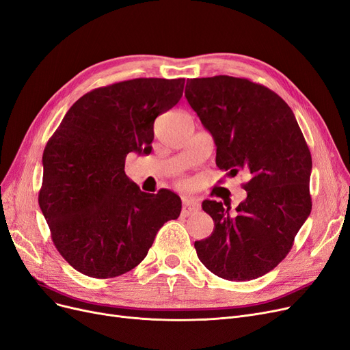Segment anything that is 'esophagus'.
<instances>
[{"mask_svg":"<svg viewBox=\"0 0 350 350\" xmlns=\"http://www.w3.org/2000/svg\"><path fill=\"white\" fill-rule=\"evenodd\" d=\"M199 208H200L199 202L191 200V199L185 200L183 206H181V215H183V216H190V215H193V213H196Z\"/></svg>","mask_w":350,"mask_h":350,"instance_id":"esophagus-1","label":"esophagus"}]
</instances>
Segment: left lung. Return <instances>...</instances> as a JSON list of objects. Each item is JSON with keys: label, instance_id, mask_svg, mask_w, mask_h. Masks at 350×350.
<instances>
[{"label": "left lung", "instance_id": "obj_1", "mask_svg": "<svg viewBox=\"0 0 350 350\" xmlns=\"http://www.w3.org/2000/svg\"><path fill=\"white\" fill-rule=\"evenodd\" d=\"M186 98L217 146L216 164L249 174L246 200L230 213L204 200L213 233L194 247L216 276L246 282L275 269L291 252L312 210V156L293 111L275 91L249 79L187 80Z\"/></svg>", "mask_w": 350, "mask_h": 350}]
</instances>
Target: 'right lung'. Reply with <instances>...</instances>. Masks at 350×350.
I'll use <instances>...</instances> for the list:
<instances>
[{
    "label": "right lung",
    "instance_id": "right-lung-1",
    "mask_svg": "<svg viewBox=\"0 0 350 350\" xmlns=\"http://www.w3.org/2000/svg\"><path fill=\"white\" fill-rule=\"evenodd\" d=\"M185 81L133 79L91 90L47 142L38 203L55 249L83 275H124L180 216L177 194L142 191L124 165L131 151L150 153L154 120L180 101Z\"/></svg>",
    "mask_w": 350,
    "mask_h": 350
}]
</instances>
